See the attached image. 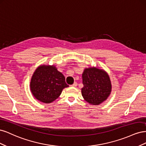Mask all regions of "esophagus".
I'll list each match as a JSON object with an SVG mask.
<instances>
[{"label": "esophagus", "instance_id": "34e87169", "mask_svg": "<svg viewBox=\"0 0 146 146\" xmlns=\"http://www.w3.org/2000/svg\"><path fill=\"white\" fill-rule=\"evenodd\" d=\"M77 86V83L76 82H75L72 85V86H73V87H76Z\"/></svg>", "mask_w": 146, "mask_h": 146}]
</instances>
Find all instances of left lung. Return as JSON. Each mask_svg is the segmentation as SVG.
I'll return each mask as SVG.
<instances>
[{
  "label": "left lung",
  "mask_w": 146,
  "mask_h": 146,
  "mask_svg": "<svg viewBox=\"0 0 146 146\" xmlns=\"http://www.w3.org/2000/svg\"><path fill=\"white\" fill-rule=\"evenodd\" d=\"M82 78V94L88 103L99 105L108 98L111 85L109 76L104 70L96 68L85 69Z\"/></svg>",
  "instance_id": "left-lung-1"
}]
</instances>
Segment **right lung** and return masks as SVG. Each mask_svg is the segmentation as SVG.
Here are the masks:
<instances>
[{"label": "right lung", "mask_w": 146, "mask_h": 146, "mask_svg": "<svg viewBox=\"0 0 146 146\" xmlns=\"http://www.w3.org/2000/svg\"><path fill=\"white\" fill-rule=\"evenodd\" d=\"M69 85L65 77L54 66H40L31 79L30 89L35 98L48 104L56 99L64 88Z\"/></svg>", "instance_id": "add662e5"}]
</instances>
